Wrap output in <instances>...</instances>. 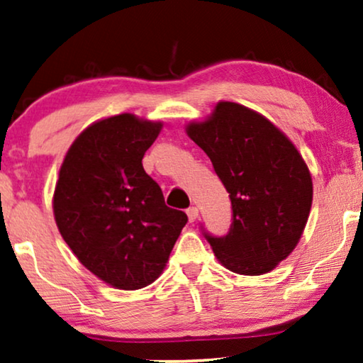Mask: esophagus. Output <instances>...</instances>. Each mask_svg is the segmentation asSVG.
<instances>
[{
    "mask_svg": "<svg viewBox=\"0 0 363 363\" xmlns=\"http://www.w3.org/2000/svg\"><path fill=\"white\" fill-rule=\"evenodd\" d=\"M187 216H189V221H191V223H194V221L199 218V208L197 207L187 208Z\"/></svg>",
    "mask_w": 363,
    "mask_h": 363,
    "instance_id": "34e87169",
    "label": "esophagus"
}]
</instances>
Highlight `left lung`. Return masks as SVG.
I'll use <instances>...</instances> for the list:
<instances>
[{
  "label": "left lung",
  "mask_w": 363,
  "mask_h": 363,
  "mask_svg": "<svg viewBox=\"0 0 363 363\" xmlns=\"http://www.w3.org/2000/svg\"><path fill=\"white\" fill-rule=\"evenodd\" d=\"M186 130L230 194L228 233L203 231L216 259L241 275L270 272L298 245L310 215L313 182L298 150L261 113L228 101Z\"/></svg>",
  "instance_id": "left-lung-1"
}]
</instances>
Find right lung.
I'll return each instance as SVG.
<instances>
[{
  "label": "right lung",
  "mask_w": 363,
  "mask_h": 363,
  "mask_svg": "<svg viewBox=\"0 0 363 363\" xmlns=\"http://www.w3.org/2000/svg\"><path fill=\"white\" fill-rule=\"evenodd\" d=\"M161 127L132 113L89 125L65 156L53 194L65 242L96 277L121 290L155 282L187 223L142 164Z\"/></svg>",
  "instance_id": "add662e5"
}]
</instances>
